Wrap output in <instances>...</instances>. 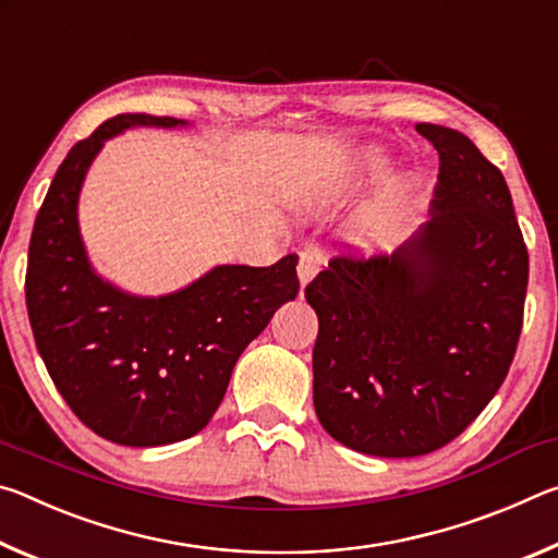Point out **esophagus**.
<instances>
[{"mask_svg":"<svg viewBox=\"0 0 558 558\" xmlns=\"http://www.w3.org/2000/svg\"><path fill=\"white\" fill-rule=\"evenodd\" d=\"M323 251H319L317 243H305V248L300 251V263H298V276H300V286L305 288L310 280H313L319 268H323Z\"/></svg>","mask_w":558,"mask_h":558,"instance_id":"obj_1","label":"esophagus"}]
</instances>
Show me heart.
<instances>
[{
	"instance_id": "b5f03b06",
	"label": "heart",
	"mask_w": 558,
	"mask_h": 558,
	"mask_svg": "<svg viewBox=\"0 0 558 558\" xmlns=\"http://www.w3.org/2000/svg\"><path fill=\"white\" fill-rule=\"evenodd\" d=\"M401 229V206L396 194H386L369 206L354 229V241L364 248H384L391 245Z\"/></svg>"
}]
</instances>
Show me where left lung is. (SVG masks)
<instances>
[{
  "label": "left lung",
  "instance_id": "obj_1",
  "mask_svg": "<svg viewBox=\"0 0 558 558\" xmlns=\"http://www.w3.org/2000/svg\"><path fill=\"white\" fill-rule=\"evenodd\" d=\"M415 130L440 157L433 219L391 256L337 253L305 288L317 418L379 458L458 438L502 386L524 323L529 253L502 172L458 130Z\"/></svg>",
  "mask_w": 558,
  "mask_h": 558
}]
</instances>
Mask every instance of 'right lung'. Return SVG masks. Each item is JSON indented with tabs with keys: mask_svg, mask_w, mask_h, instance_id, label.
Returning <instances> with one entry per match:
<instances>
[{
	"mask_svg": "<svg viewBox=\"0 0 558 558\" xmlns=\"http://www.w3.org/2000/svg\"><path fill=\"white\" fill-rule=\"evenodd\" d=\"M132 125H184L125 112L71 147L34 221L26 310L46 372L100 438L132 448L199 433L219 409L235 362L300 290L298 256L268 268L219 266L165 298H132L90 270L75 204L93 157Z\"/></svg>",
	"mask_w": 558,
	"mask_h": 558,
	"instance_id": "right-lung-1",
	"label": "right lung"
}]
</instances>
